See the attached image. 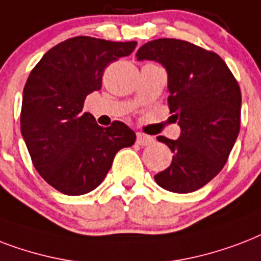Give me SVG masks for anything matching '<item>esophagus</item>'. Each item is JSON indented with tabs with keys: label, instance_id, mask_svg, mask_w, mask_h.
<instances>
[{
	"label": "esophagus",
	"instance_id": "obj_1",
	"mask_svg": "<svg viewBox=\"0 0 261 261\" xmlns=\"http://www.w3.org/2000/svg\"><path fill=\"white\" fill-rule=\"evenodd\" d=\"M136 143L139 145H149L153 143V139L151 136H147L144 133H137Z\"/></svg>",
	"mask_w": 261,
	"mask_h": 261
}]
</instances>
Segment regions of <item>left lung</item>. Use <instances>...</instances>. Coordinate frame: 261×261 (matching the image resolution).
<instances>
[{"instance_id":"obj_1","label":"left lung","mask_w":261,"mask_h":261,"mask_svg":"<svg viewBox=\"0 0 261 261\" xmlns=\"http://www.w3.org/2000/svg\"><path fill=\"white\" fill-rule=\"evenodd\" d=\"M137 61H155L166 69L167 102L181 133L177 140L158 136L171 149L170 166L153 178L174 193H191L223 169L237 140L241 91L218 54L187 40H151L136 53Z\"/></svg>"}]
</instances>
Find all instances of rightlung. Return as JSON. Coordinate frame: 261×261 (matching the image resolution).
<instances>
[{"mask_svg": "<svg viewBox=\"0 0 261 261\" xmlns=\"http://www.w3.org/2000/svg\"><path fill=\"white\" fill-rule=\"evenodd\" d=\"M135 47L136 42L76 36L50 48L28 76L21 135L38 173L64 195L94 191L116 153L136 141L124 122L102 128L92 114L83 113L87 95L102 87L105 68Z\"/></svg>", "mask_w": 261, "mask_h": 261, "instance_id": "right-lung-1", "label": "right lung"}]
</instances>
